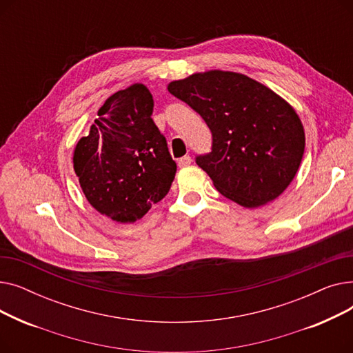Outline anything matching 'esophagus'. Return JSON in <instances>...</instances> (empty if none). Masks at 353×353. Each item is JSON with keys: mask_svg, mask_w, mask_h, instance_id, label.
<instances>
[{"mask_svg": "<svg viewBox=\"0 0 353 353\" xmlns=\"http://www.w3.org/2000/svg\"><path fill=\"white\" fill-rule=\"evenodd\" d=\"M179 167H186L189 164H192V157L190 156H184L181 159H179Z\"/></svg>", "mask_w": 353, "mask_h": 353, "instance_id": "34e87169", "label": "esophagus"}]
</instances>
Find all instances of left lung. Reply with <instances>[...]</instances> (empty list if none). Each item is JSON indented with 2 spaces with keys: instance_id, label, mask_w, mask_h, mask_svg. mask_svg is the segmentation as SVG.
I'll use <instances>...</instances> for the list:
<instances>
[{
  "instance_id": "1",
  "label": "left lung",
  "mask_w": 353,
  "mask_h": 353,
  "mask_svg": "<svg viewBox=\"0 0 353 353\" xmlns=\"http://www.w3.org/2000/svg\"><path fill=\"white\" fill-rule=\"evenodd\" d=\"M172 94L209 125L212 152L196 159L214 188L253 209L279 197L305 152V130L294 108L245 74L210 70L172 81Z\"/></svg>"
}]
</instances>
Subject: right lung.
<instances>
[{
    "label": "right lung",
    "mask_w": 353,
    "mask_h": 353,
    "mask_svg": "<svg viewBox=\"0 0 353 353\" xmlns=\"http://www.w3.org/2000/svg\"><path fill=\"white\" fill-rule=\"evenodd\" d=\"M153 96L141 83L110 96L74 148L90 205L117 223H134L170 190L177 165L154 124Z\"/></svg>",
    "instance_id": "right-lung-1"
}]
</instances>
